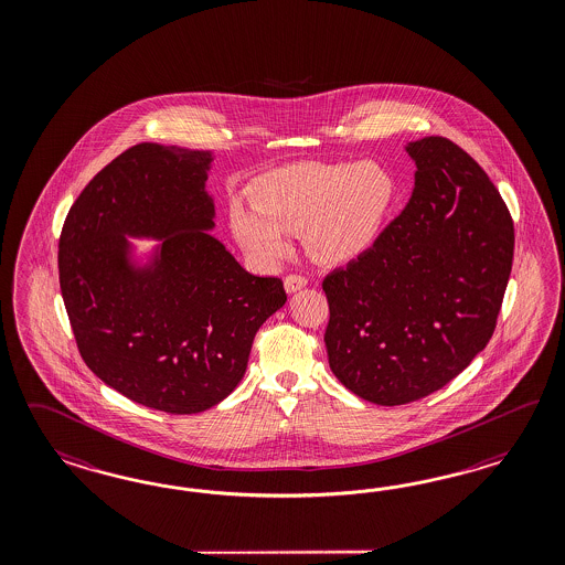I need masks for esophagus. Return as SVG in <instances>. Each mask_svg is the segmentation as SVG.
<instances>
[{"mask_svg":"<svg viewBox=\"0 0 565 565\" xmlns=\"http://www.w3.org/2000/svg\"><path fill=\"white\" fill-rule=\"evenodd\" d=\"M305 286H307V277H302V275H288V277L284 279V288H286L288 294L302 290Z\"/></svg>","mask_w":565,"mask_h":565,"instance_id":"1","label":"esophagus"}]
</instances>
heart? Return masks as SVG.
Wrapping results in <instances>:
<instances>
[{
    "mask_svg": "<svg viewBox=\"0 0 565 565\" xmlns=\"http://www.w3.org/2000/svg\"><path fill=\"white\" fill-rule=\"evenodd\" d=\"M399 201L394 173L373 161H300L265 173L250 205L232 206V234L244 253L277 260L286 234L302 232L308 253L326 265L364 257L383 236Z\"/></svg>",
    "mask_w": 565,
    "mask_h": 565,
    "instance_id": "b5f03b06",
    "label": "heart"
}]
</instances>
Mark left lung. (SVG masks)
I'll use <instances>...</instances> for the list:
<instances>
[{"label": "left lung", "instance_id": "8db88e82", "mask_svg": "<svg viewBox=\"0 0 565 565\" xmlns=\"http://www.w3.org/2000/svg\"><path fill=\"white\" fill-rule=\"evenodd\" d=\"M404 149L416 166L411 203L323 281L329 366L376 406L460 375L491 340L512 274V217L479 163L444 137Z\"/></svg>", "mask_w": 565, "mask_h": 565}]
</instances>
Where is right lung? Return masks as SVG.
<instances>
[{
	"mask_svg": "<svg viewBox=\"0 0 565 565\" xmlns=\"http://www.w3.org/2000/svg\"><path fill=\"white\" fill-rule=\"evenodd\" d=\"M213 151L140 142L70 206L60 288L86 366L153 411L196 414L236 390L253 340L288 296L220 239ZM130 237L157 238L138 254Z\"/></svg>",
	"mask_w": 565,
	"mask_h": 565,
	"instance_id": "right-lung-1",
	"label": "right lung"
}]
</instances>
